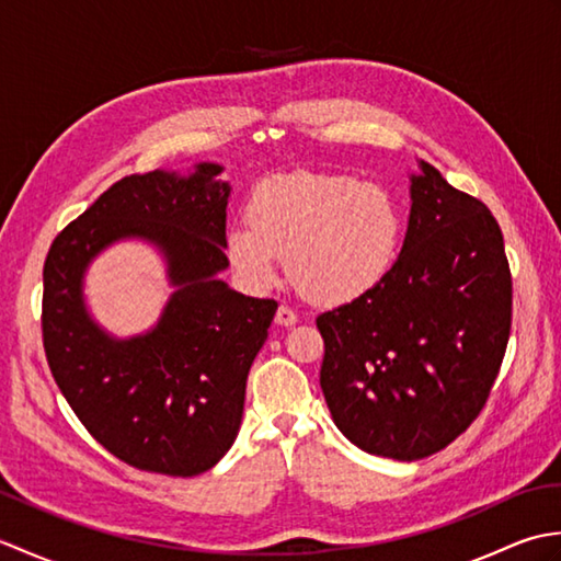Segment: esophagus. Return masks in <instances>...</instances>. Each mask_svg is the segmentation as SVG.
Masks as SVG:
<instances>
[{"label": "esophagus", "instance_id": "1", "mask_svg": "<svg viewBox=\"0 0 561 561\" xmlns=\"http://www.w3.org/2000/svg\"><path fill=\"white\" fill-rule=\"evenodd\" d=\"M274 323L284 325V328H291L299 323V316H296L289 306H279L277 313H274Z\"/></svg>", "mask_w": 561, "mask_h": 561}]
</instances>
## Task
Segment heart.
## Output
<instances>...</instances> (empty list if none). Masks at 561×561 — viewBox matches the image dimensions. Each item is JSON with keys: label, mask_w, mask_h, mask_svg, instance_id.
<instances>
[{"label": "heart", "mask_w": 561, "mask_h": 561, "mask_svg": "<svg viewBox=\"0 0 561 561\" xmlns=\"http://www.w3.org/2000/svg\"><path fill=\"white\" fill-rule=\"evenodd\" d=\"M245 221L226 231V253L250 287H270L287 255L296 289L318 306H342L386 277L400 243V217L378 185L294 171L260 181Z\"/></svg>", "instance_id": "b5f03b06"}]
</instances>
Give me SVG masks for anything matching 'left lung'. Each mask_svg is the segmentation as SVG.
Segmentation results:
<instances>
[{
    "instance_id": "1",
    "label": "left lung",
    "mask_w": 561,
    "mask_h": 561,
    "mask_svg": "<svg viewBox=\"0 0 561 561\" xmlns=\"http://www.w3.org/2000/svg\"><path fill=\"white\" fill-rule=\"evenodd\" d=\"M410 197L386 277L316 320L332 420L354 446L392 460L432 456L478 420L511 332V270L492 211L426 161Z\"/></svg>"
}]
</instances>
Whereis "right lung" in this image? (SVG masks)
I'll return each mask as SVG.
<instances>
[{"instance_id": "right-lung-1", "label": "right lung", "mask_w": 561, "mask_h": 561, "mask_svg": "<svg viewBox=\"0 0 561 561\" xmlns=\"http://www.w3.org/2000/svg\"><path fill=\"white\" fill-rule=\"evenodd\" d=\"M224 169L127 175L57 233L43 267V347L57 388L99 444L137 470L193 478L236 440L245 380L277 301L243 296L217 274L226 257ZM121 237H145L176 287L145 336H108L82 304V272Z\"/></svg>"}]
</instances>
